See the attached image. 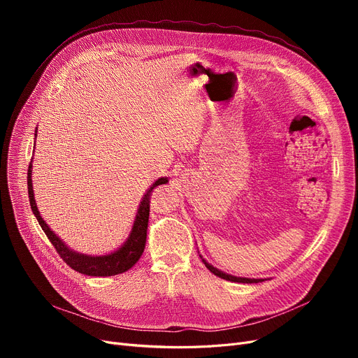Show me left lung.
I'll return each mask as SVG.
<instances>
[{"mask_svg": "<svg viewBox=\"0 0 358 358\" xmlns=\"http://www.w3.org/2000/svg\"><path fill=\"white\" fill-rule=\"evenodd\" d=\"M201 261L204 262V266L208 267L215 275L223 278V280H228V281H235V283H259V281H264V278H245V277H236V275H231V274H227L223 273L217 268H215L212 264H209L208 261H206L203 257H201Z\"/></svg>", "mask_w": 358, "mask_h": 358, "instance_id": "left-lung-1", "label": "left lung"}]
</instances>
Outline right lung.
Listing matches in <instances>:
<instances>
[{"instance_id": "1", "label": "right lung", "mask_w": 358, "mask_h": 358, "mask_svg": "<svg viewBox=\"0 0 358 358\" xmlns=\"http://www.w3.org/2000/svg\"><path fill=\"white\" fill-rule=\"evenodd\" d=\"M165 182H168V178L162 177V178H158L152 185L149 187V190L145 193V196L139 204L136 219L134 222V227H131L130 235L123 245L111 254L94 257V255H85V254H80V252H75V251L69 250L65 245V242L61 241V238L56 236L55 232L48 227L36 206L33 182H31V162L29 164V169H27V189H29L30 206H31V210H33L37 222H39V224H41V228L43 229V232L46 234L49 241L52 242L55 250L58 251L61 258L72 270L78 271L81 274H85V275H94V277L116 275V274L127 271L129 268H131L136 264L145 250V243H146L150 193H152V190L157 185H161Z\"/></svg>"}]
</instances>
